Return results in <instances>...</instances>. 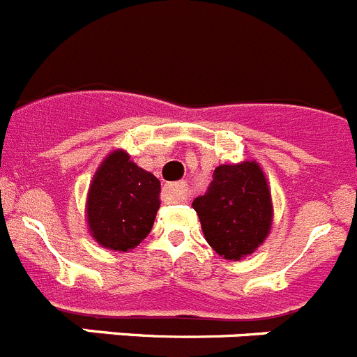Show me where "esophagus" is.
I'll return each instance as SVG.
<instances>
[{
	"label": "esophagus",
	"mask_w": 357,
	"mask_h": 357,
	"mask_svg": "<svg viewBox=\"0 0 357 357\" xmlns=\"http://www.w3.org/2000/svg\"><path fill=\"white\" fill-rule=\"evenodd\" d=\"M165 195L171 201H186L190 197V190H188V185L185 181H178L165 186Z\"/></svg>",
	"instance_id": "34e87169"
}]
</instances>
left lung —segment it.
I'll list each match as a JSON object with an SVG mask.
<instances>
[{
    "label": "left lung",
    "instance_id": "obj_1",
    "mask_svg": "<svg viewBox=\"0 0 357 357\" xmlns=\"http://www.w3.org/2000/svg\"><path fill=\"white\" fill-rule=\"evenodd\" d=\"M206 242L224 259L252 255L271 233L272 197L256 162L218 165L204 195L192 202Z\"/></svg>",
    "mask_w": 357,
    "mask_h": 357
}]
</instances>
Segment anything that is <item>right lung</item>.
Masks as SVG:
<instances>
[{
	"label": "right lung",
	"mask_w": 357,
	"mask_h": 357,
	"mask_svg": "<svg viewBox=\"0 0 357 357\" xmlns=\"http://www.w3.org/2000/svg\"><path fill=\"white\" fill-rule=\"evenodd\" d=\"M160 181L117 149L102 160L86 195L89 231L99 245L126 250L139 245L155 224Z\"/></svg>",
	"instance_id": "1"
}]
</instances>
